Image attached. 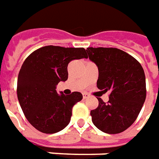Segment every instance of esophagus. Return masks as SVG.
<instances>
[{
    "instance_id": "1",
    "label": "esophagus",
    "mask_w": 159,
    "mask_h": 159,
    "mask_svg": "<svg viewBox=\"0 0 159 159\" xmlns=\"http://www.w3.org/2000/svg\"><path fill=\"white\" fill-rule=\"evenodd\" d=\"M89 97H90V95H89V94H87V93H85V92H84V93H83V98H84V99H86V98H89Z\"/></svg>"
}]
</instances>
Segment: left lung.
<instances>
[{"mask_svg":"<svg viewBox=\"0 0 159 159\" xmlns=\"http://www.w3.org/2000/svg\"><path fill=\"white\" fill-rule=\"evenodd\" d=\"M89 59L98 66L97 86L110 91L108 103L100 98L91 111L93 124L103 133L125 131L138 117L146 100V76L139 61L116 48H87Z\"/></svg>","mask_w":159,"mask_h":159,"instance_id":"obj_1","label":"left lung"}]
</instances>
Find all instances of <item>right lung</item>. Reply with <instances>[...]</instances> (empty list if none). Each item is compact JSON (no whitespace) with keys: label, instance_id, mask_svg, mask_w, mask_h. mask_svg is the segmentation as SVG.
Listing matches in <instances>:
<instances>
[{"label":"right lung","instance_id":"add662e5","mask_svg":"<svg viewBox=\"0 0 159 159\" xmlns=\"http://www.w3.org/2000/svg\"><path fill=\"white\" fill-rule=\"evenodd\" d=\"M87 58L84 48L44 46L25 60L20 68L17 95L24 115L36 129L55 134L70 122L72 109L82 99L80 92L58 94L56 85L67 80V65L73 60Z\"/></svg>","mask_w":159,"mask_h":159}]
</instances>
